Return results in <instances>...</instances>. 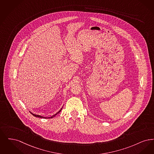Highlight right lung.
Instances as JSON below:
<instances>
[{
	"label": "right lung",
	"mask_w": 154,
	"mask_h": 154,
	"mask_svg": "<svg viewBox=\"0 0 154 154\" xmlns=\"http://www.w3.org/2000/svg\"><path fill=\"white\" fill-rule=\"evenodd\" d=\"M61 109H62V108L60 109V110L57 113L55 114H54V116H52V117H42V116H39V115H36V114H33L32 113H30L32 114H33V116H34V117H39V118H42V119H52V118H53L57 114L59 113H60V112H61Z\"/></svg>",
	"instance_id": "obj_1"
}]
</instances>
